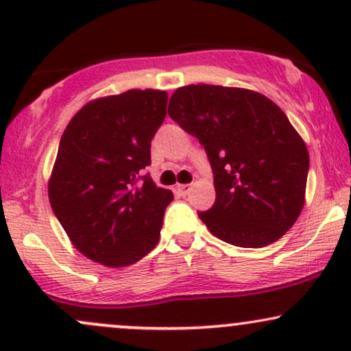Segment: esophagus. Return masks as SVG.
Instances as JSON below:
<instances>
[{
  "label": "esophagus",
  "mask_w": 351,
  "mask_h": 351,
  "mask_svg": "<svg viewBox=\"0 0 351 351\" xmlns=\"http://www.w3.org/2000/svg\"><path fill=\"white\" fill-rule=\"evenodd\" d=\"M176 191H178L180 196H186L189 191H191V184H178L176 186Z\"/></svg>",
  "instance_id": "1"
}]
</instances>
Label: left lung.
I'll return each instance as SVG.
<instances>
[{
  "label": "left lung",
  "instance_id": "left-lung-1",
  "mask_svg": "<svg viewBox=\"0 0 351 351\" xmlns=\"http://www.w3.org/2000/svg\"><path fill=\"white\" fill-rule=\"evenodd\" d=\"M168 115L208 155L216 201L198 216L211 234L264 247L293 226L304 208L308 152L272 100L247 88L198 84L175 90Z\"/></svg>",
  "mask_w": 351,
  "mask_h": 351
}]
</instances>
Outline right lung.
<instances>
[{
    "mask_svg": "<svg viewBox=\"0 0 351 351\" xmlns=\"http://www.w3.org/2000/svg\"><path fill=\"white\" fill-rule=\"evenodd\" d=\"M168 95L132 88L92 100L60 136L49 201L72 244L107 267L135 264L158 244L170 189L143 170Z\"/></svg>",
    "mask_w": 351,
    "mask_h": 351,
    "instance_id": "add662e5",
    "label": "right lung"
}]
</instances>
